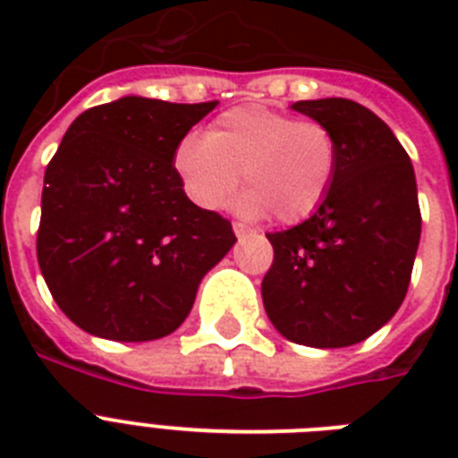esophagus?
Wrapping results in <instances>:
<instances>
[{
	"label": "esophagus",
	"instance_id": "1",
	"mask_svg": "<svg viewBox=\"0 0 458 458\" xmlns=\"http://www.w3.org/2000/svg\"><path fill=\"white\" fill-rule=\"evenodd\" d=\"M233 230H235L237 237H247V235H254V230L250 228V225H244V223L235 221L233 223Z\"/></svg>",
	"mask_w": 458,
	"mask_h": 458
}]
</instances>
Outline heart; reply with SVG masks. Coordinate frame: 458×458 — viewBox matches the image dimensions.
I'll return each mask as SVG.
<instances>
[{"instance_id": "obj_1", "label": "heart", "mask_w": 458, "mask_h": 458, "mask_svg": "<svg viewBox=\"0 0 458 458\" xmlns=\"http://www.w3.org/2000/svg\"><path fill=\"white\" fill-rule=\"evenodd\" d=\"M173 168L187 197L204 208H221L235 194L240 173L247 187L240 207L273 214L285 225L306 221L323 207L340 168V145L320 121L237 106L216 118L204 138L175 147Z\"/></svg>"}]
</instances>
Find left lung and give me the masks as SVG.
Returning a JSON list of instances; mask_svg holds the SVG:
<instances>
[{
    "label": "left lung",
    "instance_id": "8db88e82",
    "mask_svg": "<svg viewBox=\"0 0 458 458\" xmlns=\"http://www.w3.org/2000/svg\"><path fill=\"white\" fill-rule=\"evenodd\" d=\"M293 109L335 132L340 168L311 218L266 233L273 264L264 306L287 340L349 347L383 327L406 297L420 240L416 175L394 132L361 104L330 97Z\"/></svg>",
    "mask_w": 458,
    "mask_h": 458
}]
</instances>
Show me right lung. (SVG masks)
<instances>
[{
    "mask_svg": "<svg viewBox=\"0 0 458 458\" xmlns=\"http://www.w3.org/2000/svg\"><path fill=\"white\" fill-rule=\"evenodd\" d=\"M218 102L123 97L82 111L45 171L39 271L85 333L171 335L201 278L235 244L228 218L187 199L175 147Z\"/></svg>",
    "mask_w": 458,
    "mask_h": 458,
    "instance_id": "1",
    "label": "right lung"
}]
</instances>
